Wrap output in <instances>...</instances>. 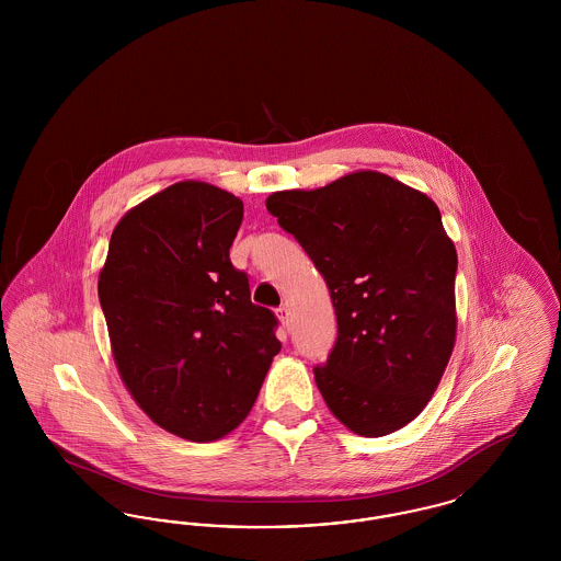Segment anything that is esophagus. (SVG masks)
I'll return each instance as SVG.
<instances>
[{
    "instance_id": "esophagus-1",
    "label": "esophagus",
    "mask_w": 561,
    "mask_h": 561,
    "mask_svg": "<svg viewBox=\"0 0 561 561\" xmlns=\"http://www.w3.org/2000/svg\"><path fill=\"white\" fill-rule=\"evenodd\" d=\"M277 318L282 321V325L284 328H290V323H293V316H290V309H288V305H282L279 309H277Z\"/></svg>"
}]
</instances>
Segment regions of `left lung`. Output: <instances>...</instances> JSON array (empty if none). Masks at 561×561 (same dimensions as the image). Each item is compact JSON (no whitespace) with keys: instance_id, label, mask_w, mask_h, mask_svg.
I'll return each mask as SVG.
<instances>
[{"instance_id":"1","label":"left lung","mask_w":561,"mask_h":561,"mask_svg":"<svg viewBox=\"0 0 561 561\" xmlns=\"http://www.w3.org/2000/svg\"><path fill=\"white\" fill-rule=\"evenodd\" d=\"M267 210L330 288L339 336L316 382L357 435L414 421L453 355L456 250L425 193L362 170L313 191H277Z\"/></svg>"}]
</instances>
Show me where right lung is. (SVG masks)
Returning <instances> with one entry per match:
<instances>
[{"label":"right lung","mask_w":561,"mask_h":561,"mask_svg":"<svg viewBox=\"0 0 561 561\" xmlns=\"http://www.w3.org/2000/svg\"><path fill=\"white\" fill-rule=\"evenodd\" d=\"M240 197L208 183L163 188L111 233L99 298L119 376L161 428L214 442L252 410L273 357V311L231 265Z\"/></svg>","instance_id":"add662e5"}]
</instances>
